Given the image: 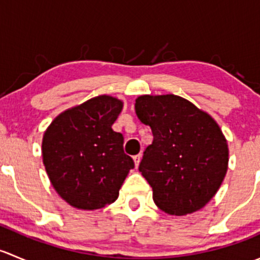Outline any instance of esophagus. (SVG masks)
Masks as SVG:
<instances>
[{
  "label": "esophagus",
  "mask_w": 260,
  "mask_h": 260,
  "mask_svg": "<svg viewBox=\"0 0 260 260\" xmlns=\"http://www.w3.org/2000/svg\"><path fill=\"white\" fill-rule=\"evenodd\" d=\"M141 154H136V156H133V161H135V165H136V167H138V165H140V162H141Z\"/></svg>",
  "instance_id": "obj_1"
}]
</instances>
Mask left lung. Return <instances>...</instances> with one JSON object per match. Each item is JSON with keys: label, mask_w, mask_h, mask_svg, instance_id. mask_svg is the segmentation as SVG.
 I'll list each match as a JSON object with an SVG mask.
<instances>
[{"label": "left lung", "mask_w": 260, "mask_h": 260, "mask_svg": "<svg viewBox=\"0 0 260 260\" xmlns=\"http://www.w3.org/2000/svg\"><path fill=\"white\" fill-rule=\"evenodd\" d=\"M135 109L153 135L138 170L152 187L156 205L170 215L200 210L219 190L229 162L217 123L174 94L138 96Z\"/></svg>", "instance_id": "8db88e82"}]
</instances>
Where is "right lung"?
<instances>
[{"instance_id":"add662e5","label":"right lung","mask_w":260,"mask_h":260,"mask_svg":"<svg viewBox=\"0 0 260 260\" xmlns=\"http://www.w3.org/2000/svg\"><path fill=\"white\" fill-rule=\"evenodd\" d=\"M123 103L101 95L57 115L43 140L44 166L56 192L83 210L117 200L135 162L123 151L122 133L112 124Z\"/></svg>"}]
</instances>
